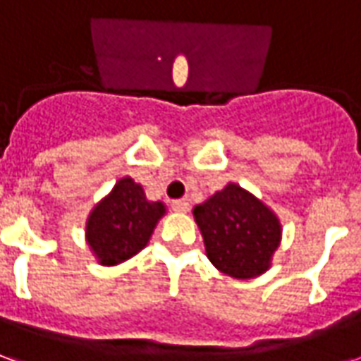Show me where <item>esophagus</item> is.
Segmentation results:
<instances>
[{
    "mask_svg": "<svg viewBox=\"0 0 361 361\" xmlns=\"http://www.w3.org/2000/svg\"><path fill=\"white\" fill-rule=\"evenodd\" d=\"M170 207H172V211H176V212H188L189 211V203L188 201H183V199H176V201H172V203H170Z\"/></svg>",
    "mask_w": 361,
    "mask_h": 361,
    "instance_id": "34e87169",
    "label": "esophagus"
}]
</instances>
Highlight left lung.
Wrapping results in <instances>:
<instances>
[{"instance_id": "obj_1", "label": "left lung", "mask_w": 361, "mask_h": 361, "mask_svg": "<svg viewBox=\"0 0 361 361\" xmlns=\"http://www.w3.org/2000/svg\"><path fill=\"white\" fill-rule=\"evenodd\" d=\"M195 220L207 255L234 279H253L269 269L280 243L279 219L259 199L235 183L197 204Z\"/></svg>"}]
</instances>
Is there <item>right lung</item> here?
I'll return each instance as SVG.
<instances>
[{
  "mask_svg": "<svg viewBox=\"0 0 361 361\" xmlns=\"http://www.w3.org/2000/svg\"><path fill=\"white\" fill-rule=\"evenodd\" d=\"M164 204L150 203L131 178L119 180L96 204L87 222V240L102 265H116L147 245Z\"/></svg>",
  "mask_w": 361,
  "mask_h": 361,
  "instance_id": "right-lung-1",
  "label": "right lung"
}]
</instances>
